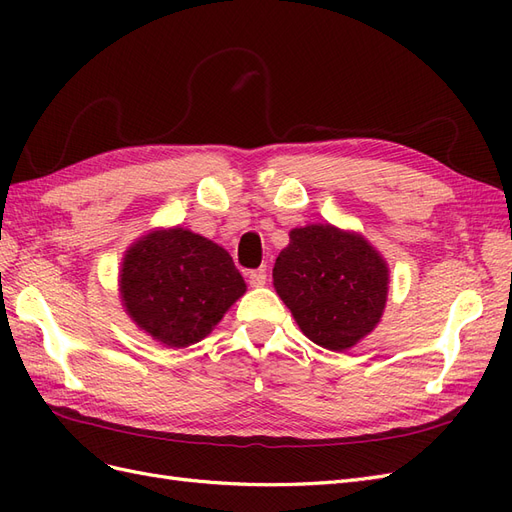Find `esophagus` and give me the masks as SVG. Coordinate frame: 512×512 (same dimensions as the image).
<instances>
[{"label": "esophagus", "instance_id": "34e87169", "mask_svg": "<svg viewBox=\"0 0 512 512\" xmlns=\"http://www.w3.org/2000/svg\"><path fill=\"white\" fill-rule=\"evenodd\" d=\"M247 282H250V286H254V288H262L267 284V273L262 269L250 271V273H247Z\"/></svg>", "mask_w": 512, "mask_h": 512}]
</instances>
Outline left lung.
<instances>
[{"label": "left lung", "instance_id": "1", "mask_svg": "<svg viewBox=\"0 0 512 512\" xmlns=\"http://www.w3.org/2000/svg\"><path fill=\"white\" fill-rule=\"evenodd\" d=\"M389 273L384 256L359 232L309 224L290 230L273 286L307 339L346 352L378 327Z\"/></svg>", "mask_w": 512, "mask_h": 512}]
</instances>
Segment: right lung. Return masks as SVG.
I'll list each match as a JSON object with an SVG mask.
<instances>
[{
    "instance_id": "obj_1",
    "label": "right lung",
    "mask_w": 512,
    "mask_h": 512,
    "mask_svg": "<svg viewBox=\"0 0 512 512\" xmlns=\"http://www.w3.org/2000/svg\"><path fill=\"white\" fill-rule=\"evenodd\" d=\"M245 290L224 247L181 226L145 232L121 258L123 312L166 348L205 339Z\"/></svg>"
}]
</instances>
